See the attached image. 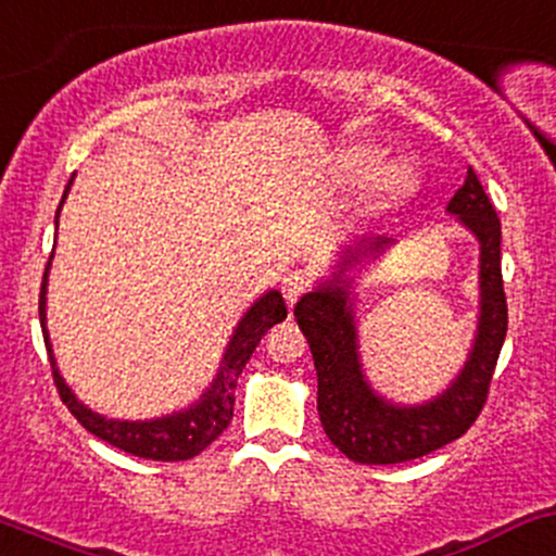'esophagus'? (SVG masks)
<instances>
[{
  "label": "esophagus",
  "instance_id": "34e87169",
  "mask_svg": "<svg viewBox=\"0 0 556 556\" xmlns=\"http://www.w3.org/2000/svg\"><path fill=\"white\" fill-rule=\"evenodd\" d=\"M311 288V277L306 271H301V268H295V271H288L282 277V295H285V301L290 303H295L298 298L303 295V292H306Z\"/></svg>",
  "mask_w": 556,
  "mask_h": 556
}]
</instances>
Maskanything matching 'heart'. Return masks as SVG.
Returning a JSON list of instances; mask_svg holds the SVG:
<instances>
[{"label":"heart","mask_w":556,"mask_h":556,"mask_svg":"<svg viewBox=\"0 0 556 556\" xmlns=\"http://www.w3.org/2000/svg\"><path fill=\"white\" fill-rule=\"evenodd\" d=\"M377 168H380V161H377L375 155H367L362 161V179H375ZM412 187V170L406 166H393L388 168L386 174H382L380 179V189L386 198H401V194L406 192V189Z\"/></svg>","instance_id":"obj_1"}]
</instances>
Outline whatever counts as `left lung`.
I'll use <instances>...</instances> for the list:
<instances>
[{
    "label": "left lung",
    "mask_w": 556,
    "mask_h": 556,
    "mask_svg": "<svg viewBox=\"0 0 556 556\" xmlns=\"http://www.w3.org/2000/svg\"><path fill=\"white\" fill-rule=\"evenodd\" d=\"M448 211L480 240V325L465 369L435 401L395 406L367 386L348 285H340V277L303 295L295 306L298 327L306 334L319 377L316 404L321 427L329 441L358 465H399L432 454L465 435L488 401L509 325L502 279V222L472 168L451 198ZM386 242H369L364 250L380 253Z\"/></svg>",
    "instance_id": "8db88e82"
}]
</instances>
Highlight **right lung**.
<instances>
[{
  "label": "right lung",
  "mask_w": 556,
  "mask_h": 556,
  "mask_svg": "<svg viewBox=\"0 0 556 556\" xmlns=\"http://www.w3.org/2000/svg\"><path fill=\"white\" fill-rule=\"evenodd\" d=\"M68 189H71V181L68 187H65V194H68ZM58 218H60V208H58ZM50 264H52V255L50 261H47L45 279H41L39 319H41V332H45V345H47V353H50L52 377H54V386H58L60 399H63V404L68 406V412L78 419V422L87 427L91 435H97L100 441L110 443V446L126 451V454L139 456V459L185 462V459H192V456H198L203 448H208L231 422L237 377H240L242 369H245L248 358L253 356L255 345L261 343V338H264L268 329L279 325L282 319H288V308H285L282 295H279L277 290L266 292V295L248 311L245 319L240 321V327L235 329L227 353H224L222 371H218V377L213 380L208 393H205L198 404L185 408V412L179 414H170V417L150 419V422H118V419H105L84 404H78L76 395L71 393L68 386L63 382V377H60L58 367H54L50 338H47V327H45V319H47L45 295H47V271H50Z\"/></svg>",
  "instance_id": "obj_1"
}]
</instances>
